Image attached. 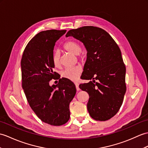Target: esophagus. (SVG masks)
Here are the masks:
<instances>
[{
    "instance_id": "esophagus-1",
    "label": "esophagus",
    "mask_w": 148,
    "mask_h": 148,
    "mask_svg": "<svg viewBox=\"0 0 148 148\" xmlns=\"http://www.w3.org/2000/svg\"><path fill=\"white\" fill-rule=\"evenodd\" d=\"M74 84L75 85V88H76V90L77 91H79V83L78 82H74Z\"/></svg>"
}]
</instances>
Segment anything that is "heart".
<instances>
[{
  "label": "heart",
  "mask_w": 148,
  "mask_h": 148,
  "mask_svg": "<svg viewBox=\"0 0 148 148\" xmlns=\"http://www.w3.org/2000/svg\"><path fill=\"white\" fill-rule=\"evenodd\" d=\"M64 49L69 52L73 53L75 56H77L81 51V47L79 43L77 42H75V41H69V42H66L64 45ZM52 60L55 66H59L60 52L58 50H55L53 51ZM81 72L82 68L80 66H77L66 69L62 73V77L68 79L71 81H75L78 79Z\"/></svg>",
  "instance_id": "b5f03b06"
}]
</instances>
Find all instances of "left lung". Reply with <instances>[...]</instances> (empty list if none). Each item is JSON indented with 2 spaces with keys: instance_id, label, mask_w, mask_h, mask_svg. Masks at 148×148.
<instances>
[{
  "instance_id": "1",
  "label": "left lung",
  "mask_w": 148,
  "mask_h": 148,
  "mask_svg": "<svg viewBox=\"0 0 148 148\" xmlns=\"http://www.w3.org/2000/svg\"><path fill=\"white\" fill-rule=\"evenodd\" d=\"M66 36L79 40L87 51L81 77L94 83L81 84L79 88L90 97L89 113L96 121H108L119 112L126 91V69L121 50L112 36L98 27L71 29Z\"/></svg>"
}]
</instances>
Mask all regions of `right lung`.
<instances>
[{"label":"right lung","instance_id":"right-lung-1","mask_svg":"<svg viewBox=\"0 0 148 148\" xmlns=\"http://www.w3.org/2000/svg\"><path fill=\"white\" fill-rule=\"evenodd\" d=\"M66 30L51 29L38 33L26 45L21 67L22 86L30 107L41 121L62 125L70 118L69 104L76 92L74 84L66 78L50 86L56 77L52 60L56 42Z\"/></svg>","mask_w":148,"mask_h":148}]
</instances>
